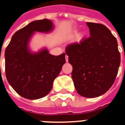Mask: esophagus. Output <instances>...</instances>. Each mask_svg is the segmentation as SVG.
Returning a JSON list of instances; mask_svg holds the SVG:
<instances>
[{
    "label": "esophagus",
    "mask_w": 125,
    "mask_h": 125,
    "mask_svg": "<svg viewBox=\"0 0 125 125\" xmlns=\"http://www.w3.org/2000/svg\"><path fill=\"white\" fill-rule=\"evenodd\" d=\"M65 61H66V62H68V56L67 55H65Z\"/></svg>",
    "instance_id": "1"
}]
</instances>
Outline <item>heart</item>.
I'll return each mask as SVG.
<instances>
[{"label": "heart", "instance_id": "1", "mask_svg": "<svg viewBox=\"0 0 125 125\" xmlns=\"http://www.w3.org/2000/svg\"><path fill=\"white\" fill-rule=\"evenodd\" d=\"M84 36V34H81V35H79V37H78V41H79L80 40H81Z\"/></svg>", "mask_w": 125, "mask_h": 125}]
</instances>
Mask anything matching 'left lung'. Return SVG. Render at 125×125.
I'll return each mask as SVG.
<instances>
[{
	"label": "left lung",
	"instance_id": "obj_1",
	"mask_svg": "<svg viewBox=\"0 0 125 125\" xmlns=\"http://www.w3.org/2000/svg\"><path fill=\"white\" fill-rule=\"evenodd\" d=\"M90 36L67 46L65 53L73 67L72 77L77 93L97 97L114 83L121 63L116 38L105 25L87 22Z\"/></svg>",
	"mask_w": 125,
	"mask_h": 125
}]
</instances>
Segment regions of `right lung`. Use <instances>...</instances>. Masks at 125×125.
<instances>
[{
    "mask_svg": "<svg viewBox=\"0 0 125 125\" xmlns=\"http://www.w3.org/2000/svg\"><path fill=\"white\" fill-rule=\"evenodd\" d=\"M53 27L48 19L33 21L14 33L5 50L7 81L16 93L26 99H38L47 95L65 63V53L53 55L46 48L31 53L28 49L34 32H50Z\"/></svg>",
    "mask_w": 125,
    "mask_h": 125,
    "instance_id": "1",
    "label": "right lung"
}]
</instances>
